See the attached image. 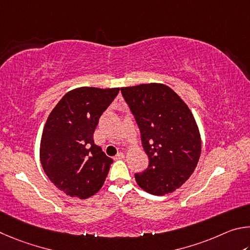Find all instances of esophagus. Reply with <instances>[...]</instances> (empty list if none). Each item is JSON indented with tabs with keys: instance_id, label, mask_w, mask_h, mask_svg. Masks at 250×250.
Segmentation results:
<instances>
[{
	"instance_id": "1",
	"label": "esophagus",
	"mask_w": 250,
	"mask_h": 250,
	"mask_svg": "<svg viewBox=\"0 0 250 250\" xmlns=\"http://www.w3.org/2000/svg\"><path fill=\"white\" fill-rule=\"evenodd\" d=\"M123 158H125V155H124V152H118V154L115 156V158L114 159H123Z\"/></svg>"
}]
</instances>
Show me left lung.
Wrapping results in <instances>:
<instances>
[{
	"label": "left lung",
	"mask_w": 250,
	"mask_h": 250,
	"mask_svg": "<svg viewBox=\"0 0 250 250\" xmlns=\"http://www.w3.org/2000/svg\"><path fill=\"white\" fill-rule=\"evenodd\" d=\"M141 130L148 167L135 173L137 185L154 195L179 189L193 173L201 155L194 116L183 100L161 83L121 87Z\"/></svg>",
	"instance_id": "left-lung-1"
}]
</instances>
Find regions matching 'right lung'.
<instances>
[{
	"label": "right lung",
	"instance_id": "right-lung-1",
	"mask_svg": "<svg viewBox=\"0 0 250 250\" xmlns=\"http://www.w3.org/2000/svg\"><path fill=\"white\" fill-rule=\"evenodd\" d=\"M118 91L78 87L64 94L47 118L41 163L49 180L67 195L90 198L106 179L113 159L95 145L93 133Z\"/></svg>",
	"mask_w": 250,
	"mask_h": 250
}]
</instances>
